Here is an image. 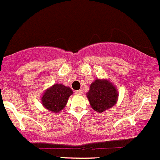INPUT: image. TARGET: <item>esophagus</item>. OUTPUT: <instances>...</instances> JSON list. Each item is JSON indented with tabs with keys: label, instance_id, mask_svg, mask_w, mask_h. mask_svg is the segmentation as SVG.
<instances>
[{
	"label": "esophagus",
	"instance_id": "obj_1",
	"mask_svg": "<svg viewBox=\"0 0 160 160\" xmlns=\"http://www.w3.org/2000/svg\"><path fill=\"white\" fill-rule=\"evenodd\" d=\"M75 94H76V95H82V89L77 90V91H75Z\"/></svg>",
	"mask_w": 160,
	"mask_h": 160
}]
</instances>
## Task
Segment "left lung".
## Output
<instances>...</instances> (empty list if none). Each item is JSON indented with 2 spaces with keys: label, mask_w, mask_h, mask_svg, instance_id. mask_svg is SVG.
Returning <instances> with one entry per match:
<instances>
[{
  "label": "left lung",
  "mask_w": 160,
  "mask_h": 160,
  "mask_svg": "<svg viewBox=\"0 0 160 160\" xmlns=\"http://www.w3.org/2000/svg\"><path fill=\"white\" fill-rule=\"evenodd\" d=\"M117 87L108 79H96L86 93L90 106L95 111L102 113L114 107L118 99Z\"/></svg>",
  "instance_id": "1"
}]
</instances>
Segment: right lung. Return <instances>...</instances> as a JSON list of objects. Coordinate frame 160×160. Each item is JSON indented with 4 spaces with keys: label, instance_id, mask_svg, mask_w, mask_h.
Masks as SVG:
<instances>
[{
    "label": "right lung",
    "instance_id": "obj_1",
    "mask_svg": "<svg viewBox=\"0 0 160 160\" xmlns=\"http://www.w3.org/2000/svg\"><path fill=\"white\" fill-rule=\"evenodd\" d=\"M73 91L62 84H54L49 87L41 96V102L44 108L53 113H59L65 107L68 98Z\"/></svg>",
    "mask_w": 160,
    "mask_h": 160
}]
</instances>
